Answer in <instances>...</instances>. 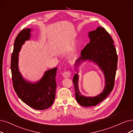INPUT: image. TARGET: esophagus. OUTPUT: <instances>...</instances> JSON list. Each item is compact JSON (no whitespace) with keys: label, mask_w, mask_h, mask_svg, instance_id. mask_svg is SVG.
<instances>
[{"label":"esophagus","mask_w":133,"mask_h":133,"mask_svg":"<svg viewBox=\"0 0 133 133\" xmlns=\"http://www.w3.org/2000/svg\"><path fill=\"white\" fill-rule=\"evenodd\" d=\"M71 71L68 70V71H66L65 72H64L63 73L62 76L64 78H69L71 76Z\"/></svg>","instance_id":"34e87169"}]
</instances>
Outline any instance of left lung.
<instances>
[{
  "mask_svg": "<svg viewBox=\"0 0 133 133\" xmlns=\"http://www.w3.org/2000/svg\"><path fill=\"white\" fill-rule=\"evenodd\" d=\"M90 41L81 51V56L76 65L83 60L92 61L99 66L104 73L106 85L102 93L94 97L81 95L78 89V76L76 74L73 78L77 101L84 107L95 106L110 94L114 89L117 68L118 56L114 41L104 27H98L95 31L89 33Z\"/></svg>",
  "mask_w": 133,
  "mask_h": 133,
  "instance_id": "1",
  "label": "left lung"
}]
</instances>
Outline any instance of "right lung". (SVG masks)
<instances>
[{"label":"right lung","instance_id":"1","mask_svg":"<svg viewBox=\"0 0 133 133\" xmlns=\"http://www.w3.org/2000/svg\"><path fill=\"white\" fill-rule=\"evenodd\" d=\"M31 29H22L14 42L11 59L12 85L15 91L23 102L34 109L43 110L50 107L55 97L57 68L45 72L43 77L36 83L24 81L18 68V52L22 44L30 38Z\"/></svg>","mask_w":133,"mask_h":133}]
</instances>
